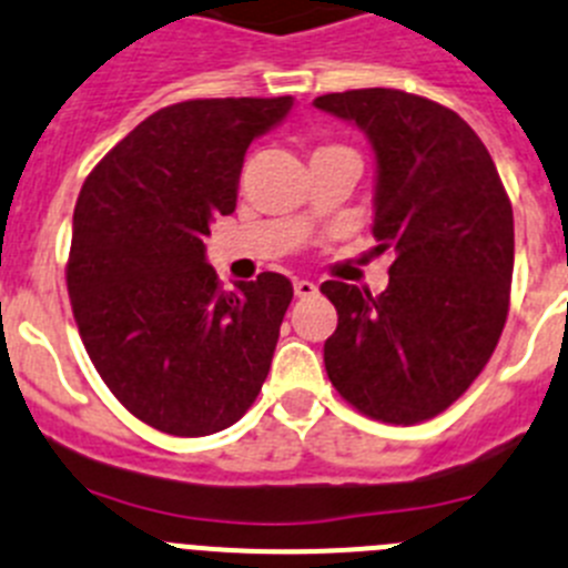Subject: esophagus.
Returning <instances> with one entry per match:
<instances>
[{"label":"esophagus","instance_id":"34e87169","mask_svg":"<svg viewBox=\"0 0 568 568\" xmlns=\"http://www.w3.org/2000/svg\"><path fill=\"white\" fill-rule=\"evenodd\" d=\"M294 294L296 296H314L316 285L311 280H294Z\"/></svg>","mask_w":568,"mask_h":568}]
</instances>
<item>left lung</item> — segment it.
<instances>
[{
  "label": "left lung",
  "mask_w": 568,
  "mask_h": 568,
  "mask_svg": "<svg viewBox=\"0 0 568 568\" xmlns=\"http://www.w3.org/2000/svg\"><path fill=\"white\" fill-rule=\"evenodd\" d=\"M376 158L373 237L390 248L379 296L322 283L336 305L325 371L365 416L416 424L447 410L493 356L509 311L513 206L473 126L422 95L371 87L314 99Z\"/></svg>",
  "instance_id": "1"
}]
</instances>
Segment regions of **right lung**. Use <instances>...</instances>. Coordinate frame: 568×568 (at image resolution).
I'll use <instances>...</instances> for the list:
<instances>
[{
  "label": "right lung",
  "instance_id": "add662e5",
  "mask_svg": "<svg viewBox=\"0 0 568 568\" xmlns=\"http://www.w3.org/2000/svg\"><path fill=\"white\" fill-rule=\"evenodd\" d=\"M291 106V95L163 106L81 186L68 263L79 334L106 387L155 430H226L268 376L294 288L263 272L223 291L203 237L237 206L248 144Z\"/></svg>",
  "mask_w": 568,
  "mask_h": 568
}]
</instances>
